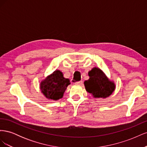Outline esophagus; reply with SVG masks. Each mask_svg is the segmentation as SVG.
<instances>
[{"mask_svg":"<svg viewBox=\"0 0 147 147\" xmlns=\"http://www.w3.org/2000/svg\"><path fill=\"white\" fill-rule=\"evenodd\" d=\"M75 83L76 84H82L83 83V81L81 80V81H79V82H75Z\"/></svg>","mask_w":147,"mask_h":147,"instance_id":"esophagus-1","label":"esophagus"}]
</instances>
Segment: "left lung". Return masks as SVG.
<instances>
[{
  "label": "left lung",
  "mask_w": 147,
  "mask_h": 147,
  "mask_svg": "<svg viewBox=\"0 0 147 147\" xmlns=\"http://www.w3.org/2000/svg\"><path fill=\"white\" fill-rule=\"evenodd\" d=\"M88 75L90 79L84 83L87 92L98 98H105L112 94L115 88V83L110 82L100 69L93 68Z\"/></svg>",
  "instance_id": "obj_1"
}]
</instances>
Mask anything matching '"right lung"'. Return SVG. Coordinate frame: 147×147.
Listing matches in <instances>:
<instances>
[{"label": "right lung", "mask_w": 147, "mask_h": 147, "mask_svg": "<svg viewBox=\"0 0 147 147\" xmlns=\"http://www.w3.org/2000/svg\"><path fill=\"white\" fill-rule=\"evenodd\" d=\"M70 80L63 77L59 70H56L40 83L42 92L47 99L58 100L62 98Z\"/></svg>", "instance_id": "right-lung-1"}]
</instances>
